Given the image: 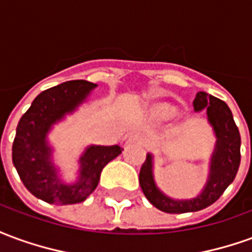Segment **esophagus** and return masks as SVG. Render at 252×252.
Listing matches in <instances>:
<instances>
[{
  "instance_id": "1",
  "label": "esophagus",
  "mask_w": 252,
  "mask_h": 252,
  "mask_svg": "<svg viewBox=\"0 0 252 252\" xmlns=\"http://www.w3.org/2000/svg\"><path fill=\"white\" fill-rule=\"evenodd\" d=\"M126 144H144V136L140 132H135V133H132L131 136L128 137Z\"/></svg>"
}]
</instances>
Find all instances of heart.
Wrapping results in <instances>:
<instances>
[{
    "instance_id": "heart-1",
    "label": "heart",
    "mask_w": 252,
    "mask_h": 252,
    "mask_svg": "<svg viewBox=\"0 0 252 252\" xmlns=\"http://www.w3.org/2000/svg\"><path fill=\"white\" fill-rule=\"evenodd\" d=\"M157 113H158L160 117H169V116H171L174 113V110L171 109L170 106H167V105H160V106L157 108Z\"/></svg>"
}]
</instances>
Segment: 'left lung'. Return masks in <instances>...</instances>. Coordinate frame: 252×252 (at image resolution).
<instances>
[{
  "label": "left lung",
  "instance_id": "8db88e82",
  "mask_svg": "<svg viewBox=\"0 0 252 252\" xmlns=\"http://www.w3.org/2000/svg\"><path fill=\"white\" fill-rule=\"evenodd\" d=\"M193 106L195 112L206 110L208 121L216 135V146L212 154L209 175L202 191L190 200H174L162 193L154 180L151 154H147L139 174L140 188L147 200L159 211L166 213L197 212L212 205L232 184L240 164V133L228 105L205 92H198L193 101Z\"/></svg>",
  "mask_w": 252,
  "mask_h": 252
}]
</instances>
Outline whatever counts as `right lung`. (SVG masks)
<instances>
[{
    "instance_id": "right-lung-1",
    "label": "right lung",
    "mask_w": 252,
    "mask_h": 252,
    "mask_svg": "<svg viewBox=\"0 0 252 252\" xmlns=\"http://www.w3.org/2000/svg\"><path fill=\"white\" fill-rule=\"evenodd\" d=\"M95 86L79 79L47 89L20 119L12 147L14 167L25 188L48 204L70 205L86 200L98 185L102 169L121 154L119 146H88L79 158V177L74 184H64L52 162L48 132L85 102Z\"/></svg>"
}]
</instances>
